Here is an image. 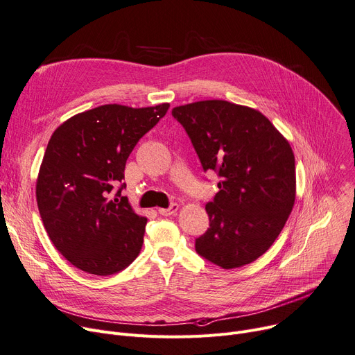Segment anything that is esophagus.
<instances>
[{
	"label": "esophagus",
	"instance_id": "34e87169",
	"mask_svg": "<svg viewBox=\"0 0 355 355\" xmlns=\"http://www.w3.org/2000/svg\"><path fill=\"white\" fill-rule=\"evenodd\" d=\"M178 204H173L171 207H168V209H159L158 210V213L161 214V216H173V214H175L177 211H178Z\"/></svg>",
	"mask_w": 355,
	"mask_h": 355
}]
</instances>
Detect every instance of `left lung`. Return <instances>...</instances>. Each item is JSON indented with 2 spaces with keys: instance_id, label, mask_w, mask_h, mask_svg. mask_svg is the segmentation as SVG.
<instances>
[{
  "instance_id": "obj_1",
  "label": "left lung",
  "mask_w": 355,
  "mask_h": 355,
  "mask_svg": "<svg viewBox=\"0 0 355 355\" xmlns=\"http://www.w3.org/2000/svg\"><path fill=\"white\" fill-rule=\"evenodd\" d=\"M204 171L218 173L220 191L206 206L210 229L196 250L223 269L249 265L281 234L296 197L288 139L253 107L227 101L175 106Z\"/></svg>"
}]
</instances>
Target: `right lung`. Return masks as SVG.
<instances>
[{
    "instance_id": "1",
    "label": "right lung",
    "mask_w": 355,
    "mask_h": 355,
    "mask_svg": "<svg viewBox=\"0 0 355 355\" xmlns=\"http://www.w3.org/2000/svg\"><path fill=\"white\" fill-rule=\"evenodd\" d=\"M168 107L102 105L69 118L53 132L35 198L51 243L73 266L107 276L139 254L146 217L137 214L126 197L110 200V193L122 181L137 142Z\"/></svg>"
}]
</instances>
